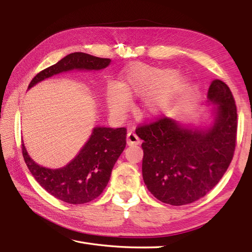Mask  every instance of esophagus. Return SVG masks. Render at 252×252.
<instances>
[{
  "label": "esophagus",
  "instance_id": "obj_1",
  "mask_svg": "<svg viewBox=\"0 0 252 252\" xmlns=\"http://www.w3.org/2000/svg\"><path fill=\"white\" fill-rule=\"evenodd\" d=\"M126 143L127 145H138L141 143V140L133 131H130L126 135Z\"/></svg>",
  "mask_w": 252,
  "mask_h": 252
}]
</instances>
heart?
<instances>
[{"label": "heart", "mask_w": 252, "mask_h": 252, "mask_svg": "<svg viewBox=\"0 0 252 252\" xmlns=\"http://www.w3.org/2000/svg\"><path fill=\"white\" fill-rule=\"evenodd\" d=\"M189 80L172 68L151 67L134 63L122 76L121 84L110 81L105 91L106 104L112 116H123L131 106V95L142 96V108L147 116L167 111L178 96L184 92Z\"/></svg>", "instance_id": "1"}]
</instances>
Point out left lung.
<instances>
[{"instance_id": "obj_1", "label": "left lung", "mask_w": 252, "mask_h": 252, "mask_svg": "<svg viewBox=\"0 0 252 252\" xmlns=\"http://www.w3.org/2000/svg\"><path fill=\"white\" fill-rule=\"evenodd\" d=\"M206 103L213 105L209 126L184 125L164 117L135 131L144 141V183L168 205H187L208 194L233 159L237 109L231 90L221 80H213Z\"/></svg>"}]
</instances>
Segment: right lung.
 <instances>
[{
    "label": "right lung",
    "instance_id": "add662e5",
    "mask_svg": "<svg viewBox=\"0 0 252 252\" xmlns=\"http://www.w3.org/2000/svg\"><path fill=\"white\" fill-rule=\"evenodd\" d=\"M109 58L87 53H71L55 65L44 69L32 79L28 89L55 74L72 70L97 71L109 66ZM126 127L95 126L81 151L65 167L45 168L31 159L23 144V156L31 174L43 189L57 199L80 205L97 198L110 179L112 168L126 148Z\"/></svg>",
    "mask_w": 252,
    "mask_h": 252
}]
</instances>
